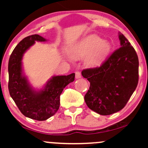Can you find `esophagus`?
<instances>
[{
    "instance_id": "obj_1",
    "label": "esophagus",
    "mask_w": 148,
    "mask_h": 148,
    "mask_svg": "<svg viewBox=\"0 0 148 148\" xmlns=\"http://www.w3.org/2000/svg\"><path fill=\"white\" fill-rule=\"evenodd\" d=\"M82 77V75L79 71H76L75 72V78L76 79H79Z\"/></svg>"
}]
</instances>
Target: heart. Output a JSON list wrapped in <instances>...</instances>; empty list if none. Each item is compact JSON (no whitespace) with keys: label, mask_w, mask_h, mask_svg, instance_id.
Here are the masks:
<instances>
[{"label":"heart","mask_w":148,"mask_h":148,"mask_svg":"<svg viewBox=\"0 0 148 148\" xmlns=\"http://www.w3.org/2000/svg\"><path fill=\"white\" fill-rule=\"evenodd\" d=\"M111 50L110 42L102 40L96 35H90L73 45L69 49V54L73 58H83L85 65L90 68L100 66Z\"/></svg>","instance_id":"1"}]
</instances>
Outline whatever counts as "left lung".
<instances>
[{
    "instance_id": "obj_1",
    "label": "left lung",
    "mask_w": 148,
    "mask_h": 148,
    "mask_svg": "<svg viewBox=\"0 0 148 148\" xmlns=\"http://www.w3.org/2000/svg\"><path fill=\"white\" fill-rule=\"evenodd\" d=\"M119 38L120 48L100 67L82 72L90 83L85 102L89 108L101 115H110L122 110L138 84V56L123 34L119 33Z\"/></svg>"
}]
</instances>
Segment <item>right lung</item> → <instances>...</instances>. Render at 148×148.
<instances>
[{
  "instance_id": "1",
  "label": "right lung",
  "mask_w": 148,
  "mask_h": 148,
  "mask_svg": "<svg viewBox=\"0 0 148 148\" xmlns=\"http://www.w3.org/2000/svg\"><path fill=\"white\" fill-rule=\"evenodd\" d=\"M38 34L27 36L14 48L8 65L10 96L24 116L45 121L55 114L60 106V96L64 88L75 79V73L53 76L40 90L32 88L22 68L23 54L36 42H46Z\"/></svg>"
}]
</instances>
